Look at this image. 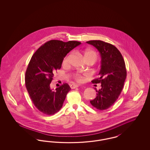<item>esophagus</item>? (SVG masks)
I'll return each mask as SVG.
<instances>
[{"instance_id": "1", "label": "esophagus", "mask_w": 150, "mask_h": 150, "mask_svg": "<svg viewBox=\"0 0 150 150\" xmlns=\"http://www.w3.org/2000/svg\"><path fill=\"white\" fill-rule=\"evenodd\" d=\"M79 86L78 85H75V84H71L70 85V87H71V89H75V88H77V87H78Z\"/></svg>"}]
</instances>
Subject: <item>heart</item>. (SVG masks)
<instances>
[{
  "label": "heart",
  "instance_id": "1",
  "mask_svg": "<svg viewBox=\"0 0 150 150\" xmlns=\"http://www.w3.org/2000/svg\"><path fill=\"white\" fill-rule=\"evenodd\" d=\"M83 56L84 58H89V57H92L93 58H94L95 59H96L97 58V55L96 53L93 51L91 50H86L83 53ZM68 59H69V55L66 56L64 57L63 59V62H62V64L64 66H66L67 64L68 63ZM84 76L85 75H81L80 74H75L74 75V78L75 79V80L78 82V83H83L84 80Z\"/></svg>",
  "mask_w": 150,
  "mask_h": 150
}]
</instances>
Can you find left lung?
<instances>
[{"instance_id":"left-lung-1","label":"left lung","mask_w":150,"mask_h":150,"mask_svg":"<svg viewBox=\"0 0 150 150\" xmlns=\"http://www.w3.org/2000/svg\"><path fill=\"white\" fill-rule=\"evenodd\" d=\"M99 51L101 68L99 77L92 81L101 83V89L97 91V96L90 101L93 107L104 110L111 107L118 98L127 77L125 61L120 51L112 44L101 40L86 42Z\"/></svg>"}]
</instances>
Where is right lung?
I'll return each mask as SVG.
<instances>
[{"mask_svg": "<svg viewBox=\"0 0 150 150\" xmlns=\"http://www.w3.org/2000/svg\"><path fill=\"white\" fill-rule=\"evenodd\" d=\"M80 44L77 41L51 40L31 57L25 72V85L34 106L44 114H54L62 107L71 88L64 83L54 91L50 89V83L57 70L61 69L64 58Z\"/></svg>", "mask_w": 150, "mask_h": 150, "instance_id": "1", "label": "right lung"}]
</instances>
